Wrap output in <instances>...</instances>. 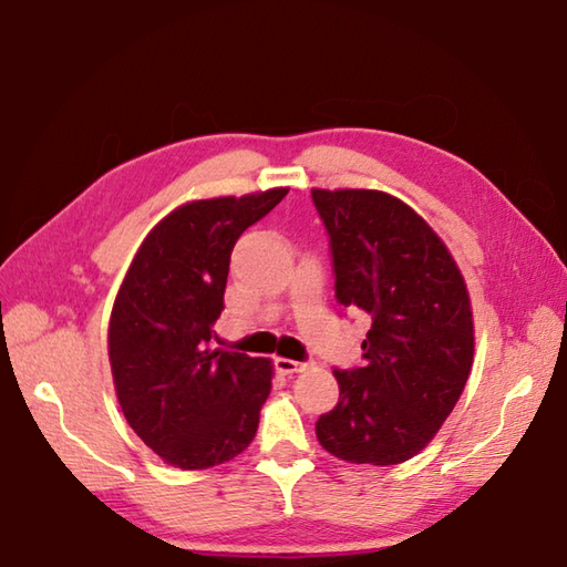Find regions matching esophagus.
Returning a JSON list of instances; mask_svg holds the SVG:
<instances>
[{"label": "esophagus", "instance_id": "obj_1", "mask_svg": "<svg viewBox=\"0 0 567 567\" xmlns=\"http://www.w3.org/2000/svg\"><path fill=\"white\" fill-rule=\"evenodd\" d=\"M275 368L277 372H282V375H295V372H305L309 363H299V360H290V358H277Z\"/></svg>", "mask_w": 567, "mask_h": 567}]
</instances>
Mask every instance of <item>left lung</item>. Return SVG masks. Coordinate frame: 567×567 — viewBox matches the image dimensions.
<instances>
[{
	"label": "left lung",
	"mask_w": 567,
	"mask_h": 567,
	"mask_svg": "<svg viewBox=\"0 0 567 567\" xmlns=\"http://www.w3.org/2000/svg\"><path fill=\"white\" fill-rule=\"evenodd\" d=\"M331 236L336 299L372 319L363 368L333 370L339 404L317 439L353 465L421 453L453 412L475 355L465 277L409 204L380 189H311Z\"/></svg>",
	"instance_id": "1"
}]
</instances>
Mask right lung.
Listing matches in <instances>:
<instances>
[{"label":"right lung","mask_w":567,"mask_h":567,"mask_svg":"<svg viewBox=\"0 0 567 567\" xmlns=\"http://www.w3.org/2000/svg\"><path fill=\"white\" fill-rule=\"evenodd\" d=\"M287 187L179 204L143 238L118 287L106 348L128 426L179 470L244 453L272 390L270 358L212 348L238 236Z\"/></svg>","instance_id":"right-lung-1"}]
</instances>
